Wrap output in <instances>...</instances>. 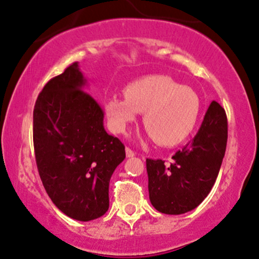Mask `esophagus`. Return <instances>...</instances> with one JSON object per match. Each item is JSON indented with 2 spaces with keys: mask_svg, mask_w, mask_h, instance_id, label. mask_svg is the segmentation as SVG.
<instances>
[{
  "mask_svg": "<svg viewBox=\"0 0 259 259\" xmlns=\"http://www.w3.org/2000/svg\"><path fill=\"white\" fill-rule=\"evenodd\" d=\"M126 155L128 158H132V157H135V155H136V152L132 151V149L128 148V147H126Z\"/></svg>",
  "mask_w": 259,
  "mask_h": 259,
  "instance_id": "obj_1",
  "label": "esophagus"
}]
</instances>
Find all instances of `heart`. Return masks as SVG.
<instances>
[{"instance_id": "heart-1", "label": "heart", "mask_w": 259, "mask_h": 259, "mask_svg": "<svg viewBox=\"0 0 259 259\" xmlns=\"http://www.w3.org/2000/svg\"><path fill=\"white\" fill-rule=\"evenodd\" d=\"M124 96L112 95L105 101L111 130L126 133L138 112H144V127L159 146L173 147L184 141L199 117L196 94L164 75H149L130 82Z\"/></svg>"}]
</instances>
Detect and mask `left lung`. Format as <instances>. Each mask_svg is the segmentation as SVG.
<instances>
[{
    "mask_svg": "<svg viewBox=\"0 0 259 259\" xmlns=\"http://www.w3.org/2000/svg\"><path fill=\"white\" fill-rule=\"evenodd\" d=\"M226 144V112L212 101L195 137L170 162L146 160L149 200L155 210L180 215L199 206L215 184Z\"/></svg>",
    "mask_w": 259,
    "mask_h": 259,
    "instance_id": "left-lung-1",
    "label": "left lung"
}]
</instances>
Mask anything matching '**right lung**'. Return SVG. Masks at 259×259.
Listing matches in <instances>:
<instances>
[{
  "label": "right lung",
  "mask_w": 259,
  "mask_h": 259,
  "mask_svg": "<svg viewBox=\"0 0 259 259\" xmlns=\"http://www.w3.org/2000/svg\"><path fill=\"white\" fill-rule=\"evenodd\" d=\"M73 63L47 82L33 111L37 168L47 194L69 218L91 221L106 213L108 185L126 158L124 146L104 127V111L85 91Z\"/></svg>",
  "instance_id": "right-lung-1"
}]
</instances>
